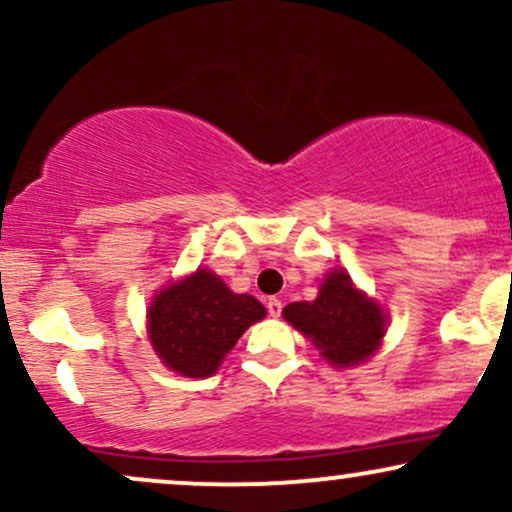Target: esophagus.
Here are the masks:
<instances>
[{"label": "esophagus", "instance_id": "obj_1", "mask_svg": "<svg viewBox=\"0 0 512 512\" xmlns=\"http://www.w3.org/2000/svg\"><path fill=\"white\" fill-rule=\"evenodd\" d=\"M281 308H284V303H281L279 298H269V301H267V313L272 317H279Z\"/></svg>", "mask_w": 512, "mask_h": 512}]
</instances>
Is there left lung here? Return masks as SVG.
<instances>
[{"instance_id":"left-lung-1","label":"left lung","mask_w":512,"mask_h":512,"mask_svg":"<svg viewBox=\"0 0 512 512\" xmlns=\"http://www.w3.org/2000/svg\"><path fill=\"white\" fill-rule=\"evenodd\" d=\"M284 317L339 368L366 361L385 334L383 310L358 293L342 269L327 274L313 303L286 305Z\"/></svg>"}]
</instances>
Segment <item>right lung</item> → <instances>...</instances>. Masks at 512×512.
Returning a JSON list of instances; mask_svg holds the SVG:
<instances>
[{
	"label": "right lung",
	"instance_id": "obj_1",
	"mask_svg": "<svg viewBox=\"0 0 512 512\" xmlns=\"http://www.w3.org/2000/svg\"><path fill=\"white\" fill-rule=\"evenodd\" d=\"M267 315L248 293H233L209 269L178 281L154 298L149 334L156 354L175 373L207 378L252 322Z\"/></svg>",
	"mask_w": 512,
	"mask_h": 512
}]
</instances>
